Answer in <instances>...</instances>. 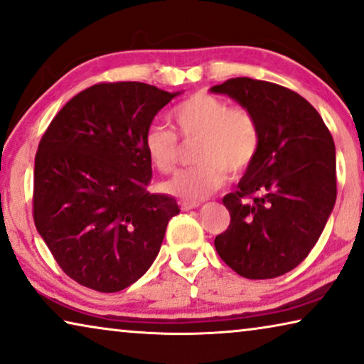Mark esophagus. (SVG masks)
<instances>
[{
  "mask_svg": "<svg viewBox=\"0 0 364 364\" xmlns=\"http://www.w3.org/2000/svg\"><path fill=\"white\" fill-rule=\"evenodd\" d=\"M197 207H200V202H188V200H182L181 202V208L183 212H187V210H193Z\"/></svg>",
  "mask_w": 364,
  "mask_h": 364,
  "instance_id": "obj_1",
  "label": "esophagus"
}]
</instances>
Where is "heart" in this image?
Returning <instances> with one entry per match:
<instances>
[{"instance_id":"1","label":"heart","mask_w":364,"mask_h":364,"mask_svg":"<svg viewBox=\"0 0 364 364\" xmlns=\"http://www.w3.org/2000/svg\"><path fill=\"white\" fill-rule=\"evenodd\" d=\"M172 121L183 139L200 138L197 161L178 171L162 188L173 197L198 202L218 191L231 176H240L256 159L261 144L259 124L250 109L233 107L208 93H195L172 109ZM144 151L152 167L171 172L178 159L177 136L161 124L147 128Z\"/></svg>"}]
</instances>
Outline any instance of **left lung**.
Segmentation results:
<instances>
[{"label": "left lung", "instance_id": "8db88e82", "mask_svg": "<svg viewBox=\"0 0 364 364\" xmlns=\"http://www.w3.org/2000/svg\"><path fill=\"white\" fill-rule=\"evenodd\" d=\"M210 92L250 109L261 131L256 159L223 197L231 221L215 247L240 276H282L309 256L335 207L333 138L307 100L276 83L238 77Z\"/></svg>", "mask_w": 364, "mask_h": 364}]
</instances>
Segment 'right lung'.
<instances>
[{"label": "right lung", "mask_w": 364, "mask_h": 364, "mask_svg": "<svg viewBox=\"0 0 364 364\" xmlns=\"http://www.w3.org/2000/svg\"><path fill=\"white\" fill-rule=\"evenodd\" d=\"M181 92L139 82L75 95L42 136L34 164V223L68 277L98 292L129 287L154 262L176 198L146 191L144 134Z\"/></svg>", "instance_id": "right-lung-1"}]
</instances>
